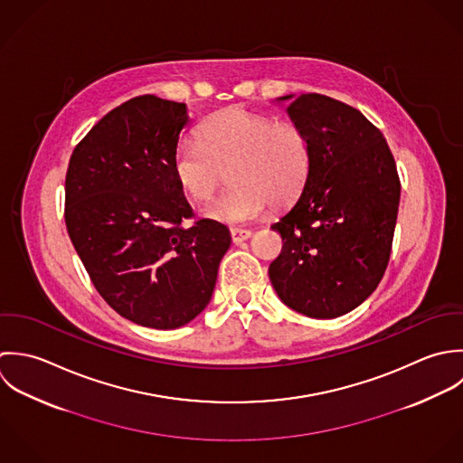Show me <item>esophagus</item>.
Returning <instances> with one entry per match:
<instances>
[{
  "label": "esophagus",
  "instance_id": "esophagus-1",
  "mask_svg": "<svg viewBox=\"0 0 463 463\" xmlns=\"http://www.w3.org/2000/svg\"><path fill=\"white\" fill-rule=\"evenodd\" d=\"M250 236H252V231H249V229H232V231H231V238H232V241H234L236 245L247 241Z\"/></svg>",
  "mask_w": 463,
  "mask_h": 463
}]
</instances>
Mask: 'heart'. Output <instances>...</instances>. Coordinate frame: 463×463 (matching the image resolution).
<instances>
[{
    "label": "heart",
    "instance_id": "1",
    "mask_svg": "<svg viewBox=\"0 0 463 463\" xmlns=\"http://www.w3.org/2000/svg\"><path fill=\"white\" fill-rule=\"evenodd\" d=\"M197 141H181L174 174L185 193L207 202L231 174L232 187L205 207V216L222 223H249L265 207H286L304 189L311 172V145L293 121L223 109L198 128Z\"/></svg>",
    "mask_w": 463,
    "mask_h": 463
}]
</instances>
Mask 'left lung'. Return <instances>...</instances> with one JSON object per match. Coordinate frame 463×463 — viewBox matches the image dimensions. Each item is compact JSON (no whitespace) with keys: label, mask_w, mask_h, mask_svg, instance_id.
<instances>
[{"label":"left lung","mask_w":463,"mask_h":463,"mask_svg":"<svg viewBox=\"0 0 463 463\" xmlns=\"http://www.w3.org/2000/svg\"><path fill=\"white\" fill-rule=\"evenodd\" d=\"M293 99L288 114L307 136L311 172L295 205L272 225L282 250L269 276L279 298L311 318L358 307L386 270L401 183L381 130L324 94Z\"/></svg>","instance_id":"left-lung-1"}]
</instances>
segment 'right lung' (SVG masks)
<instances>
[{
  "instance_id": "1",
  "label": "right lung",
  "mask_w": 463,
  "mask_h": 463,
  "mask_svg": "<svg viewBox=\"0 0 463 463\" xmlns=\"http://www.w3.org/2000/svg\"><path fill=\"white\" fill-rule=\"evenodd\" d=\"M187 107L154 94L105 114L75 146L66 227L94 288L123 318L177 329L209 304L229 229L193 218L174 174Z\"/></svg>"
}]
</instances>
